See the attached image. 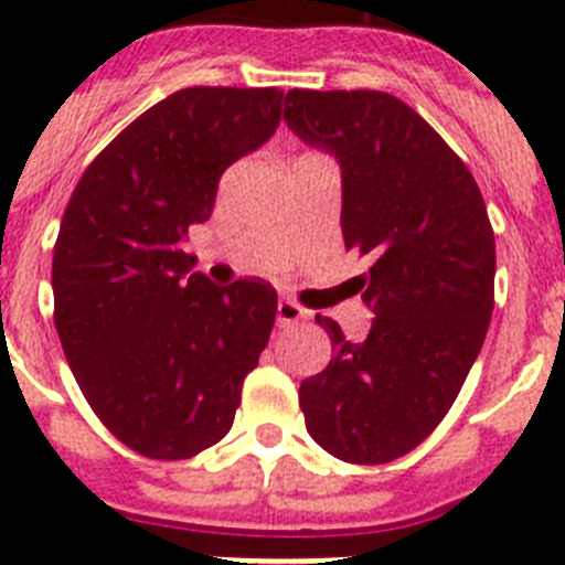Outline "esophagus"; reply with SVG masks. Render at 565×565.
<instances>
[{"label":"esophagus","instance_id":"1","mask_svg":"<svg viewBox=\"0 0 565 565\" xmlns=\"http://www.w3.org/2000/svg\"><path fill=\"white\" fill-rule=\"evenodd\" d=\"M307 318V312L295 303V300H278V309H276V320L278 326H292V323H300V320Z\"/></svg>","mask_w":565,"mask_h":565}]
</instances>
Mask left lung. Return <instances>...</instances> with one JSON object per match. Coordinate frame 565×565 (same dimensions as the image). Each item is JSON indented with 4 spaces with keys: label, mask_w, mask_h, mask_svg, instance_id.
<instances>
[{
    "label": "left lung",
    "mask_w": 565,
    "mask_h": 565,
    "mask_svg": "<svg viewBox=\"0 0 565 565\" xmlns=\"http://www.w3.org/2000/svg\"><path fill=\"white\" fill-rule=\"evenodd\" d=\"M284 122L342 167V239L371 262L365 342L318 315L334 360L303 379L307 431L360 466L435 431L479 356L493 312L497 242L477 181L424 116L384 92L292 88Z\"/></svg>",
    "instance_id": "left-lung-1"
}]
</instances>
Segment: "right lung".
Returning a JSON list of instances; mask_svg holds the SVG:
<instances>
[{
    "label": "right lung",
    "instance_id": "right-lung-1",
    "mask_svg": "<svg viewBox=\"0 0 565 565\" xmlns=\"http://www.w3.org/2000/svg\"><path fill=\"white\" fill-rule=\"evenodd\" d=\"M281 99L170 94L88 163L63 211L52 256L63 354L94 415L141 457L189 460L223 440L270 340L276 289L217 287L181 245L211 217L223 172L276 134Z\"/></svg>",
    "mask_w": 565,
    "mask_h": 565
}]
</instances>
